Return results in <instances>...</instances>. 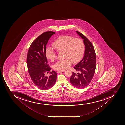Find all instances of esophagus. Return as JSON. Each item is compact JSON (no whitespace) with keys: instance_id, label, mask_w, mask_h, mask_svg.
Wrapping results in <instances>:
<instances>
[{"instance_id":"esophagus-1","label":"esophagus","mask_w":125,"mask_h":125,"mask_svg":"<svg viewBox=\"0 0 125 125\" xmlns=\"http://www.w3.org/2000/svg\"><path fill=\"white\" fill-rule=\"evenodd\" d=\"M65 72V71H57V73H61V72Z\"/></svg>"}]
</instances>
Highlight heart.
Returning a JSON list of instances; mask_svg holds the SVG:
<instances>
[{"label":"heart","instance_id":"obj_1","mask_svg":"<svg viewBox=\"0 0 125 125\" xmlns=\"http://www.w3.org/2000/svg\"><path fill=\"white\" fill-rule=\"evenodd\" d=\"M52 45L57 51L64 52L65 59L57 61L53 66L54 69L58 70H66L71 65L72 62L76 63L79 61L84 51V44L82 39L68 35L58 37L54 41ZM45 55L51 61H54L56 57L55 52L50 47L46 48Z\"/></svg>","mask_w":125,"mask_h":125}]
</instances>
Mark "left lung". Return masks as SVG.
<instances>
[{
  "mask_svg": "<svg viewBox=\"0 0 125 125\" xmlns=\"http://www.w3.org/2000/svg\"><path fill=\"white\" fill-rule=\"evenodd\" d=\"M75 31L83 39L85 46L84 55L74 68L78 73L76 74L73 72L70 81L74 87L82 89L88 86L94 77L95 71L96 56L94 48L90 41L84 35L77 31Z\"/></svg>",
  "mask_w": 125,
  "mask_h": 125,
  "instance_id": "left-lung-1",
  "label": "left lung"
}]
</instances>
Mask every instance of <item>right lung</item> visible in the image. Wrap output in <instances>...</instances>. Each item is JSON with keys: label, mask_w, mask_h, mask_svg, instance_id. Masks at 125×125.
<instances>
[{"label": "right lung", "mask_w": 125, "mask_h": 125, "mask_svg": "<svg viewBox=\"0 0 125 125\" xmlns=\"http://www.w3.org/2000/svg\"><path fill=\"white\" fill-rule=\"evenodd\" d=\"M55 33L49 31L41 34L32 42L28 52L27 63L30 76L35 86L42 90L53 86L57 79V74L54 71L50 72L45 55L48 40ZM49 71L50 75L46 76L45 73Z\"/></svg>", "instance_id": "1"}]
</instances>
